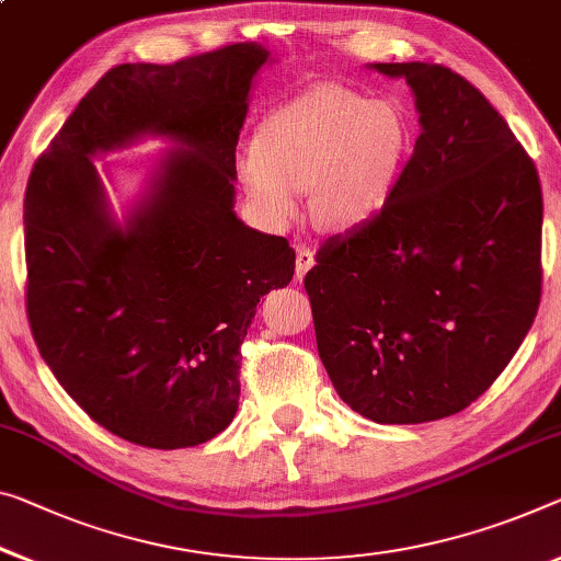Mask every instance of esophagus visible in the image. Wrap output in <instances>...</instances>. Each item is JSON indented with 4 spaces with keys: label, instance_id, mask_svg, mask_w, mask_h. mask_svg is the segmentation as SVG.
<instances>
[{
    "label": "esophagus",
    "instance_id": "esophagus-1",
    "mask_svg": "<svg viewBox=\"0 0 561 561\" xmlns=\"http://www.w3.org/2000/svg\"><path fill=\"white\" fill-rule=\"evenodd\" d=\"M310 265H313V248L306 243H298L296 245V278L298 280H304V275L310 271Z\"/></svg>",
    "mask_w": 561,
    "mask_h": 561
}]
</instances>
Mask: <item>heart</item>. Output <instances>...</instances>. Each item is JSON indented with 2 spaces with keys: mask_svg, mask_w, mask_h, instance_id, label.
I'll use <instances>...</instances> for the list:
<instances>
[{
  "mask_svg": "<svg viewBox=\"0 0 561 561\" xmlns=\"http://www.w3.org/2000/svg\"><path fill=\"white\" fill-rule=\"evenodd\" d=\"M411 145V119L396 102L321 84L265 117L238 172L265 218H296L300 191H310L318 226L351 230L389 201Z\"/></svg>",
  "mask_w": 561,
  "mask_h": 561,
  "instance_id": "obj_1",
  "label": "heart"
}]
</instances>
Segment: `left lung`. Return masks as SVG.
Returning <instances> with one entry per match:
<instances>
[{"label":"left lung","mask_w":561,"mask_h":561,"mask_svg":"<svg viewBox=\"0 0 561 561\" xmlns=\"http://www.w3.org/2000/svg\"><path fill=\"white\" fill-rule=\"evenodd\" d=\"M407 77L421 135L374 218L318 248L306 273L335 391L378 424H424L477 401L541 300V185L506 119L434 62Z\"/></svg>","instance_id":"1"}]
</instances>
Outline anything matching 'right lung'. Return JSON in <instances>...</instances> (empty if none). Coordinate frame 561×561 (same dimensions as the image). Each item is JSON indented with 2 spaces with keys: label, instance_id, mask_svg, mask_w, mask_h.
Returning a JSON list of instances; mask_svg holds the SVG:
<instances>
[{
  "label": "right lung",
  "instance_id": "obj_1",
  "mask_svg": "<svg viewBox=\"0 0 561 561\" xmlns=\"http://www.w3.org/2000/svg\"><path fill=\"white\" fill-rule=\"evenodd\" d=\"M257 45L100 77L34 162L24 255L34 343L92 421L150 449L210 442L238 411L255 306L288 286L296 251L232 213L236 145ZM178 136L153 201L111 222L89 154L142 131Z\"/></svg>",
  "mask_w": 561,
  "mask_h": 561
}]
</instances>
